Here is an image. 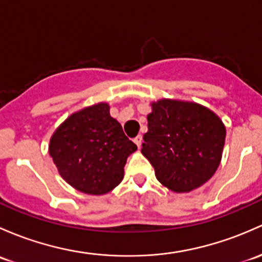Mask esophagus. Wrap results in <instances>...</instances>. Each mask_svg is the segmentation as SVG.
<instances>
[{"instance_id": "1", "label": "esophagus", "mask_w": 262, "mask_h": 262, "mask_svg": "<svg viewBox=\"0 0 262 262\" xmlns=\"http://www.w3.org/2000/svg\"><path fill=\"white\" fill-rule=\"evenodd\" d=\"M142 142H143L142 136H137L136 138H134V143H136V144L138 145V148H140V145H142Z\"/></svg>"}]
</instances>
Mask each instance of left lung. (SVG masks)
Masks as SVG:
<instances>
[{"label": "left lung", "instance_id": "1", "mask_svg": "<svg viewBox=\"0 0 262 262\" xmlns=\"http://www.w3.org/2000/svg\"><path fill=\"white\" fill-rule=\"evenodd\" d=\"M150 105L142 154L157 180L177 193L205 184L221 162L225 124L216 113L193 101L161 99Z\"/></svg>", "mask_w": 262, "mask_h": 262}]
</instances>
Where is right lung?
Returning <instances> with one entry per match:
<instances>
[{
	"mask_svg": "<svg viewBox=\"0 0 262 262\" xmlns=\"http://www.w3.org/2000/svg\"><path fill=\"white\" fill-rule=\"evenodd\" d=\"M109 110L103 101L73 113L50 138L49 153L59 174L82 193L113 191L123 180L126 158L137 150Z\"/></svg>",
	"mask_w": 262,
	"mask_h": 262,
	"instance_id": "right-lung-1",
	"label": "right lung"
}]
</instances>
